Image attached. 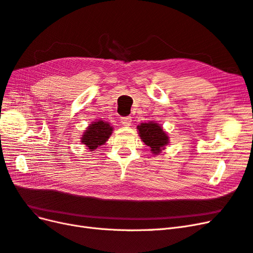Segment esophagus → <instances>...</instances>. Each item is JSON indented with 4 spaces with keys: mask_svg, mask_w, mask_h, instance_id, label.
Returning <instances> with one entry per match:
<instances>
[{
    "mask_svg": "<svg viewBox=\"0 0 253 253\" xmlns=\"http://www.w3.org/2000/svg\"><path fill=\"white\" fill-rule=\"evenodd\" d=\"M121 124L125 126H129L132 125V117L126 116V117H122L121 118Z\"/></svg>",
    "mask_w": 253,
    "mask_h": 253,
    "instance_id": "obj_1",
    "label": "esophagus"
}]
</instances>
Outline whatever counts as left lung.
Returning <instances> with one entry per match:
<instances>
[{
	"label": "left lung",
	"instance_id": "8db88e82",
	"mask_svg": "<svg viewBox=\"0 0 253 253\" xmlns=\"http://www.w3.org/2000/svg\"><path fill=\"white\" fill-rule=\"evenodd\" d=\"M137 128L141 140L151 148L153 154H158L169 143V136L164 131L163 126L154 121L141 124Z\"/></svg>",
	"mask_w": 253,
	"mask_h": 253
}]
</instances>
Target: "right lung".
<instances>
[{"instance_id":"add662e5","label":"right lung","mask_w":253,"mask_h":253,"mask_svg":"<svg viewBox=\"0 0 253 253\" xmlns=\"http://www.w3.org/2000/svg\"><path fill=\"white\" fill-rule=\"evenodd\" d=\"M113 132V126L101 119L91 122L81 137V142L86 145L89 151H95L98 147L104 144Z\"/></svg>"}]
</instances>
